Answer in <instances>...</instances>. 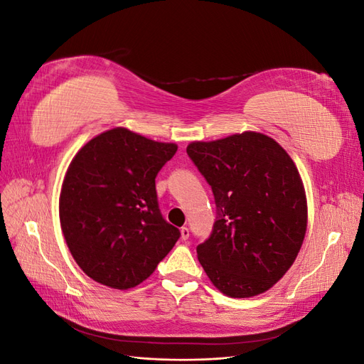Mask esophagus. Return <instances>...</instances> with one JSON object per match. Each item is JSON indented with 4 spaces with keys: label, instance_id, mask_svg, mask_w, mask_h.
Here are the masks:
<instances>
[{
    "label": "esophagus",
    "instance_id": "obj_1",
    "mask_svg": "<svg viewBox=\"0 0 364 364\" xmlns=\"http://www.w3.org/2000/svg\"><path fill=\"white\" fill-rule=\"evenodd\" d=\"M181 238L183 240V241H186L190 238V229L186 228V226H183V228H181Z\"/></svg>",
    "mask_w": 364,
    "mask_h": 364
}]
</instances>
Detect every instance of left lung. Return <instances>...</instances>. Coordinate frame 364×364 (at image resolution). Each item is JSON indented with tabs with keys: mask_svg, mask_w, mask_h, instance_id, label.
<instances>
[{
	"mask_svg": "<svg viewBox=\"0 0 364 364\" xmlns=\"http://www.w3.org/2000/svg\"><path fill=\"white\" fill-rule=\"evenodd\" d=\"M186 153L215 200L213 234L197 246L208 278L230 297L267 291L291 267L305 238L306 197L293 159L257 132L194 141Z\"/></svg>",
	"mask_w": 364,
	"mask_h": 364,
	"instance_id": "obj_1",
	"label": "left lung"
}]
</instances>
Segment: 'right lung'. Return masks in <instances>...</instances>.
<instances>
[{
  "mask_svg": "<svg viewBox=\"0 0 364 364\" xmlns=\"http://www.w3.org/2000/svg\"><path fill=\"white\" fill-rule=\"evenodd\" d=\"M178 146L115 127L77 151L59 199L62 232L79 267L107 287H136L181 232L164 220L155 179Z\"/></svg>",
  "mask_w": 364,
  "mask_h": 364,
  "instance_id": "right-lung-1",
  "label": "right lung"
}]
</instances>
